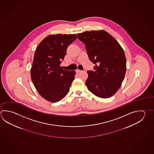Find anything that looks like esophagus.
Returning a JSON list of instances; mask_svg holds the SVG:
<instances>
[{
  "instance_id": "obj_1",
  "label": "esophagus",
  "mask_w": 154,
  "mask_h": 154,
  "mask_svg": "<svg viewBox=\"0 0 154 154\" xmlns=\"http://www.w3.org/2000/svg\"><path fill=\"white\" fill-rule=\"evenodd\" d=\"M82 71V70H79V69H77V70H75V72H76V73H77L79 72H81Z\"/></svg>"
}]
</instances>
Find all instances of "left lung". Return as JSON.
Segmentation results:
<instances>
[{
	"instance_id": "obj_1",
	"label": "left lung",
	"mask_w": 154,
	"mask_h": 154,
	"mask_svg": "<svg viewBox=\"0 0 154 154\" xmlns=\"http://www.w3.org/2000/svg\"><path fill=\"white\" fill-rule=\"evenodd\" d=\"M85 45L90 61L95 64V71H88L85 81L88 90L95 96L107 99L122 85L126 71V59L118 42L103 30L77 34Z\"/></svg>"
}]
</instances>
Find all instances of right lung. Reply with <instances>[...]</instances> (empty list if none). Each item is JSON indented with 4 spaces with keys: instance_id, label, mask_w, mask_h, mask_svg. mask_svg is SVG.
Segmentation results:
<instances>
[{
    "instance_id": "add662e5",
    "label": "right lung",
    "mask_w": 154,
    "mask_h": 154,
    "mask_svg": "<svg viewBox=\"0 0 154 154\" xmlns=\"http://www.w3.org/2000/svg\"><path fill=\"white\" fill-rule=\"evenodd\" d=\"M76 38V34H52L45 38L36 48L31 79L38 94L48 101H60L70 90L75 71L63 69L60 64L67 48Z\"/></svg>"
}]
</instances>
